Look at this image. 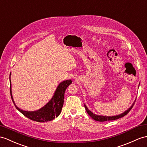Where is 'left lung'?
Masks as SVG:
<instances>
[{"label": "left lung", "instance_id": "8db88e82", "mask_svg": "<svg viewBox=\"0 0 147 147\" xmlns=\"http://www.w3.org/2000/svg\"><path fill=\"white\" fill-rule=\"evenodd\" d=\"M138 87H139V86H138ZM135 102V100L134 101V102L133 103V104L131 105V106L130 107V108L128 109L127 110H125L123 113L120 114V115H115H115H114V116H103V115H96V114H95V113H93L92 112H91V111L87 108L85 104H84V106H85V110H86V111H87V113L93 119L96 120V121H109V120H117L119 119H120V118H121V117H124L125 115H126L127 114L130 112V110L132 109V107H133V106L134 105Z\"/></svg>", "mask_w": 147, "mask_h": 147}]
</instances>
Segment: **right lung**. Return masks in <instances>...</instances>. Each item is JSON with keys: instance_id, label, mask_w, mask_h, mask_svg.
Listing matches in <instances>:
<instances>
[{"instance_id": "1", "label": "right lung", "mask_w": 147, "mask_h": 147, "mask_svg": "<svg viewBox=\"0 0 147 147\" xmlns=\"http://www.w3.org/2000/svg\"><path fill=\"white\" fill-rule=\"evenodd\" d=\"M10 76H11V74H10V90L12 100L16 108L24 116L32 120L38 121V122H47V121L53 120L55 117H57L60 115L63 105L64 94H65V90L69 87V85L71 84V80L70 79L60 82L57 86L52 98L44 107L35 111H26L19 109L16 105L15 102L13 100L12 94Z\"/></svg>"}]
</instances>
